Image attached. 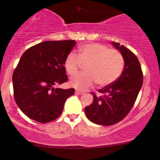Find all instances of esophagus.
Listing matches in <instances>:
<instances>
[{"label":"esophagus","instance_id":"esophagus-1","mask_svg":"<svg viewBox=\"0 0 160 160\" xmlns=\"http://www.w3.org/2000/svg\"><path fill=\"white\" fill-rule=\"evenodd\" d=\"M75 93H76V94H79V95H81V94H83V93H84V92H83V90H76Z\"/></svg>","mask_w":160,"mask_h":160}]
</instances>
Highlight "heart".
Returning a JSON list of instances; mask_svg holds the SVG:
<instances>
[{"label":"heart","mask_w":160,"mask_h":160,"mask_svg":"<svg viewBox=\"0 0 160 160\" xmlns=\"http://www.w3.org/2000/svg\"><path fill=\"white\" fill-rule=\"evenodd\" d=\"M83 64L87 65V72L70 81L71 86L80 90L88 89L95 83L101 87L113 83L122 73L125 60L118 50L100 43H88L79 47L78 56L71 52L67 56L64 68L72 77L80 72Z\"/></svg>","instance_id":"heart-1"}]
</instances>
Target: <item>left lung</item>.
Here are the masks:
<instances>
[{"mask_svg": "<svg viewBox=\"0 0 160 160\" xmlns=\"http://www.w3.org/2000/svg\"><path fill=\"white\" fill-rule=\"evenodd\" d=\"M125 60L122 75L114 83L98 90L102 95L93 92V103L85 108L88 118L97 125L109 126L126 117L135 104L143 83V73L137 56L120 43L112 42Z\"/></svg>", "mask_w": 160, "mask_h": 160, "instance_id": "obj_1", "label": "left lung"}]
</instances>
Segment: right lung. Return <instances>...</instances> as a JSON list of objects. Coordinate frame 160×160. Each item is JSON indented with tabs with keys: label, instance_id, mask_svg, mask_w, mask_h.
<instances>
[{
	"label": "right lung",
	"instance_id": "add662e5",
	"mask_svg": "<svg viewBox=\"0 0 160 160\" xmlns=\"http://www.w3.org/2000/svg\"><path fill=\"white\" fill-rule=\"evenodd\" d=\"M74 40L45 41L28 49L13 72L14 97L21 111L32 120L47 123L57 118L75 90L55 88L68 81L64 61Z\"/></svg>",
	"mask_w": 160,
	"mask_h": 160
}]
</instances>
